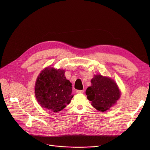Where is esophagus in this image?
Instances as JSON below:
<instances>
[{"instance_id": "1", "label": "esophagus", "mask_w": 150, "mask_h": 150, "mask_svg": "<svg viewBox=\"0 0 150 150\" xmlns=\"http://www.w3.org/2000/svg\"><path fill=\"white\" fill-rule=\"evenodd\" d=\"M76 93H83L84 92L83 90H76Z\"/></svg>"}]
</instances>
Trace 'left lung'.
Returning a JSON list of instances; mask_svg holds the SVG:
<instances>
[{
    "label": "left lung",
    "instance_id": "1",
    "mask_svg": "<svg viewBox=\"0 0 150 150\" xmlns=\"http://www.w3.org/2000/svg\"><path fill=\"white\" fill-rule=\"evenodd\" d=\"M92 85L86 91L92 106L104 112L112 106L120 96V91L114 80L97 75L91 80Z\"/></svg>",
    "mask_w": 150,
    "mask_h": 150
}]
</instances>
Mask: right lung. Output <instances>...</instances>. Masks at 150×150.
Returning a JSON list of instances; mask_svg holds the SVG:
<instances>
[{
    "mask_svg": "<svg viewBox=\"0 0 150 150\" xmlns=\"http://www.w3.org/2000/svg\"><path fill=\"white\" fill-rule=\"evenodd\" d=\"M65 71L47 68L39 75L35 85V96L41 107L57 112L64 109L74 97L72 83Z\"/></svg>",
    "mask_w": 150,
    "mask_h": 150,
    "instance_id": "1",
    "label": "right lung"
}]
</instances>
